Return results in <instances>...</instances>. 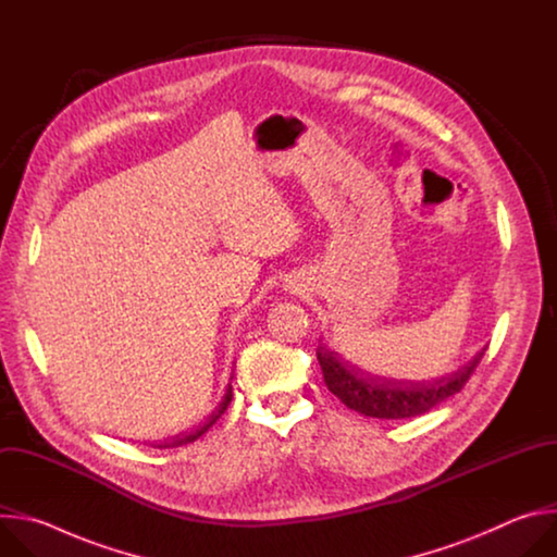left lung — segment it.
I'll use <instances>...</instances> for the list:
<instances>
[{
  "label": "left lung",
  "instance_id": "8db88e82",
  "mask_svg": "<svg viewBox=\"0 0 557 557\" xmlns=\"http://www.w3.org/2000/svg\"><path fill=\"white\" fill-rule=\"evenodd\" d=\"M487 348H483L467 366L456 372L441 376L436 381H389L372 376L350 361L342 359L337 352L324 344L317 346V359H320L324 381L329 389L342 399L350 410L372 417V419H412L430 412L449 396L462 389L469 381L475 366L481 363Z\"/></svg>",
  "mask_w": 557,
  "mask_h": 557
}]
</instances>
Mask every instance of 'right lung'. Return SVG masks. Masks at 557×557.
Segmentation results:
<instances>
[{"label": "right lung", "mask_w": 557, "mask_h": 557, "mask_svg": "<svg viewBox=\"0 0 557 557\" xmlns=\"http://www.w3.org/2000/svg\"><path fill=\"white\" fill-rule=\"evenodd\" d=\"M231 379H233V374H231ZM231 399H233V389H231V383L226 385V392H224V396H222V401H220V406L207 417V421L202 423V425H198L196 430H191V432H185V434H176L172 441H165V443H158V445H153V447H158V449H168V447H181V445H187V443H194L196 438H200L222 414H224V410L228 408V404H231Z\"/></svg>", "instance_id": "1"}]
</instances>
